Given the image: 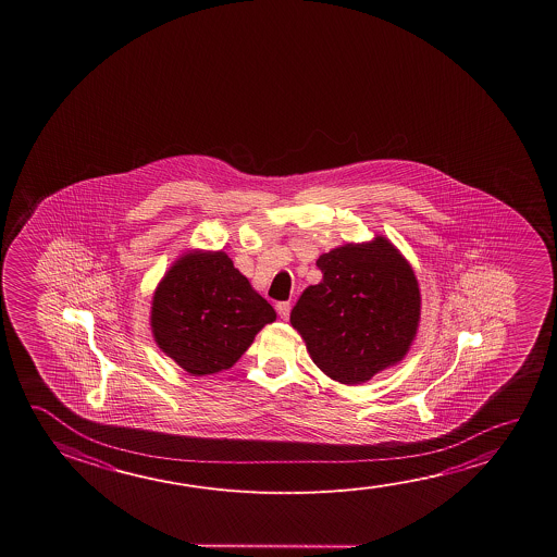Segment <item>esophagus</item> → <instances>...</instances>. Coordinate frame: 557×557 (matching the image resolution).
I'll return each mask as SVG.
<instances>
[{"label": "esophagus", "mask_w": 557, "mask_h": 557, "mask_svg": "<svg viewBox=\"0 0 557 557\" xmlns=\"http://www.w3.org/2000/svg\"><path fill=\"white\" fill-rule=\"evenodd\" d=\"M275 309H277V314H280L283 320L289 319V312H292V305H289V302H277V305H275Z\"/></svg>", "instance_id": "obj_1"}]
</instances>
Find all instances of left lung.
<instances>
[{
    "instance_id": "left-lung-1",
    "label": "left lung",
    "mask_w": 557,
    "mask_h": 557,
    "mask_svg": "<svg viewBox=\"0 0 557 557\" xmlns=\"http://www.w3.org/2000/svg\"><path fill=\"white\" fill-rule=\"evenodd\" d=\"M322 282L292 310L314 366L342 384H361L408 354L421 297L408 260L388 238L344 245L317 260Z\"/></svg>"
}]
</instances>
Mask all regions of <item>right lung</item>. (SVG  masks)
Segmentation results:
<instances>
[{
	"mask_svg": "<svg viewBox=\"0 0 557 557\" xmlns=\"http://www.w3.org/2000/svg\"><path fill=\"white\" fill-rule=\"evenodd\" d=\"M274 320V307L221 250L178 258L151 302L157 346L194 376L231 369Z\"/></svg>",
	"mask_w": 557,
	"mask_h": 557,
	"instance_id": "right-lung-1",
	"label": "right lung"
}]
</instances>
